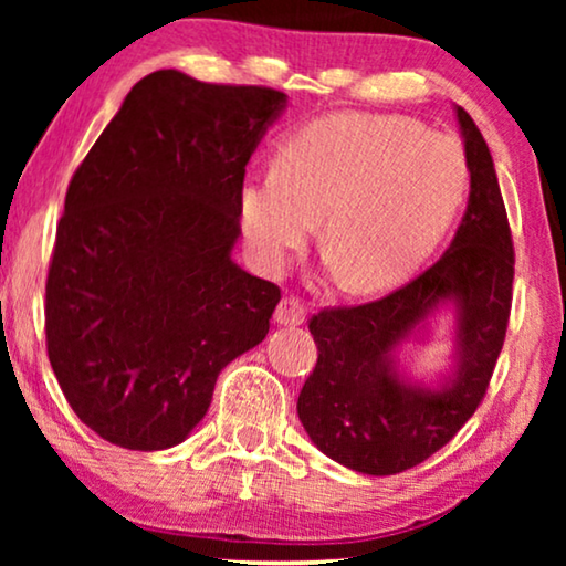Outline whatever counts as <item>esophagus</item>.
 I'll list each match as a JSON object with an SVG mask.
<instances>
[{"label": "esophagus", "mask_w": 566, "mask_h": 566, "mask_svg": "<svg viewBox=\"0 0 566 566\" xmlns=\"http://www.w3.org/2000/svg\"><path fill=\"white\" fill-rule=\"evenodd\" d=\"M304 319H306V306L293 296H285L275 308V322L281 324V327H298V324H304Z\"/></svg>", "instance_id": "1"}]
</instances>
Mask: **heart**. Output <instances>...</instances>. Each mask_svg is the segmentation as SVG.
<instances>
[{
  "label": "heart",
  "mask_w": 566,
  "mask_h": 566,
  "mask_svg": "<svg viewBox=\"0 0 566 566\" xmlns=\"http://www.w3.org/2000/svg\"><path fill=\"white\" fill-rule=\"evenodd\" d=\"M453 136L401 115L332 113L285 138L277 167L239 190V223L265 273L285 268L316 227L327 268L355 293L407 281L443 242L469 192Z\"/></svg>",
  "instance_id": "heart-1"
}]
</instances>
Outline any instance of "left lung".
I'll return each mask as SVG.
<instances>
[{
  "mask_svg": "<svg viewBox=\"0 0 566 566\" xmlns=\"http://www.w3.org/2000/svg\"><path fill=\"white\" fill-rule=\"evenodd\" d=\"M471 190L467 213L436 265L386 298L324 308L308 322L316 366L298 420L332 461L370 476L407 471L440 451L476 412L505 343L513 301V237L482 130L455 107ZM454 312V360L438 382L403 374L400 347Z\"/></svg>",
  "mask_w": 566,
  "mask_h": 566,
  "instance_id": "left-lung-1",
  "label": "left lung"
}]
</instances>
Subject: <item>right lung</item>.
Instances as JSON below:
<instances>
[{
	"mask_svg": "<svg viewBox=\"0 0 566 566\" xmlns=\"http://www.w3.org/2000/svg\"><path fill=\"white\" fill-rule=\"evenodd\" d=\"M289 97L144 76L66 190L45 345L76 417L165 451L203 420L221 368L265 339L281 289L231 260L244 167Z\"/></svg>",
	"mask_w": 566,
	"mask_h": 566,
	"instance_id": "add662e5",
	"label": "right lung"
}]
</instances>
